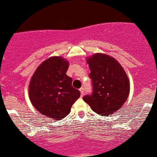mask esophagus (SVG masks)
I'll list each match as a JSON object with an SVG mask.
<instances>
[{"label":"esophagus","instance_id":"esophagus-1","mask_svg":"<svg viewBox=\"0 0 157 157\" xmlns=\"http://www.w3.org/2000/svg\"><path fill=\"white\" fill-rule=\"evenodd\" d=\"M80 93H81V96H83V95H84V89L83 88H81L79 90Z\"/></svg>","mask_w":157,"mask_h":157}]
</instances>
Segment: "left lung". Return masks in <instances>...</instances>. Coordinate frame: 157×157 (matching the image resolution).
I'll list each match as a JSON object with an SVG mask.
<instances>
[{
  "label": "left lung",
  "mask_w": 157,
  "mask_h": 157,
  "mask_svg": "<svg viewBox=\"0 0 157 157\" xmlns=\"http://www.w3.org/2000/svg\"><path fill=\"white\" fill-rule=\"evenodd\" d=\"M93 93L83 97L92 110L98 114L110 116L127 100L130 83L127 74L116 59L107 54H93L87 58Z\"/></svg>",
  "instance_id": "left-lung-1"
}]
</instances>
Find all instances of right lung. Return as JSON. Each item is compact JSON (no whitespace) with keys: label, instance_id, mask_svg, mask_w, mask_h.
Masks as SVG:
<instances>
[{"label":"right lung","instance_id":"right-lung-1","mask_svg":"<svg viewBox=\"0 0 157 157\" xmlns=\"http://www.w3.org/2000/svg\"><path fill=\"white\" fill-rule=\"evenodd\" d=\"M69 63L61 57H51L40 64L29 86L33 107L43 115L61 120L70 113L79 98V90L73 88L72 78L66 75Z\"/></svg>","mask_w":157,"mask_h":157}]
</instances>
